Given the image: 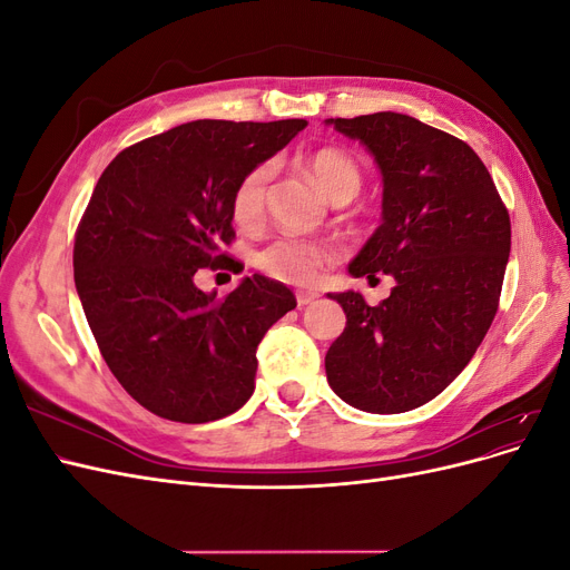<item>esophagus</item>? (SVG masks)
I'll use <instances>...</instances> for the list:
<instances>
[{
	"mask_svg": "<svg viewBox=\"0 0 570 570\" xmlns=\"http://www.w3.org/2000/svg\"><path fill=\"white\" fill-rule=\"evenodd\" d=\"M318 297H321L318 292H312V289H299V292H297V304H299V306H308V304H314Z\"/></svg>",
	"mask_w": 570,
	"mask_h": 570,
	"instance_id": "34e87169",
	"label": "esophagus"
}]
</instances>
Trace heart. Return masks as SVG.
Listing matches in <instances>:
<instances>
[{"label": "heart", "mask_w": 570, "mask_h": 570, "mask_svg": "<svg viewBox=\"0 0 570 570\" xmlns=\"http://www.w3.org/2000/svg\"><path fill=\"white\" fill-rule=\"evenodd\" d=\"M306 166L321 185L323 193L335 204H344L358 195L364 185V174L352 154L340 147H321L306 157ZM273 176L268 161L252 166L247 174L237 180L230 197V214L237 226L252 228L264 218L266 209V189ZM337 256V249L331 243L321 239H306L299 235H281L271 239L254 256L258 271L283 283L304 285L316 278V273L331 264Z\"/></svg>", "instance_id": "obj_1"}]
</instances>
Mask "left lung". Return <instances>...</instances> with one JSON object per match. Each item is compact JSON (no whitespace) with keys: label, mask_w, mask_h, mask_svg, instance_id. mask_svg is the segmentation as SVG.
Wrapping results in <instances>:
<instances>
[{"label":"left lung","mask_w":570,"mask_h":570,"mask_svg":"<svg viewBox=\"0 0 570 570\" xmlns=\"http://www.w3.org/2000/svg\"><path fill=\"white\" fill-rule=\"evenodd\" d=\"M364 142L383 174V223L350 273L396 281L368 306L358 292L331 295L347 314L325 354L327 383L371 413L411 411L465 368L499 308L511 220L478 154L406 114L327 118Z\"/></svg>","instance_id":"8db88e82"}]
</instances>
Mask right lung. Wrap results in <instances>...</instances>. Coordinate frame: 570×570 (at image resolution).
I'll use <instances>...</instances> for the list:
<instances>
[{
  "instance_id": "right-lung-1",
  "label": "right lung",
  "mask_w": 570,
  "mask_h": 570,
  "mask_svg": "<svg viewBox=\"0 0 570 570\" xmlns=\"http://www.w3.org/2000/svg\"><path fill=\"white\" fill-rule=\"evenodd\" d=\"M306 120H193L147 137L99 176L73 245V278L97 347L137 404L176 423H209L254 392L256 347L297 306L254 273L226 297L195 285L233 268L237 180Z\"/></svg>"
}]
</instances>
